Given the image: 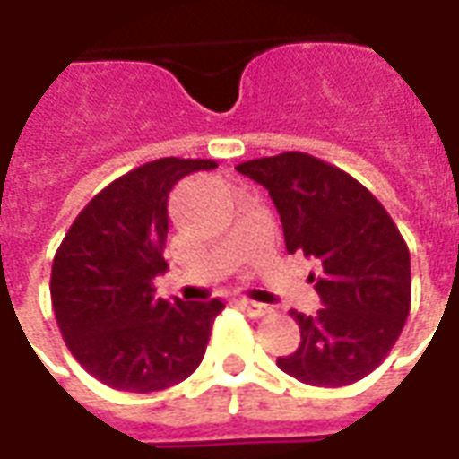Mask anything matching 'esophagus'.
Masks as SVG:
<instances>
[{"label": "esophagus", "mask_w": 459, "mask_h": 459, "mask_svg": "<svg viewBox=\"0 0 459 459\" xmlns=\"http://www.w3.org/2000/svg\"><path fill=\"white\" fill-rule=\"evenodd\" d=\"M240 308H243L250 318H264V316L273 314V307L257 304V301H250V299H240Z\"/></svg>", "instance_id": "34e87169"}]
</instances>
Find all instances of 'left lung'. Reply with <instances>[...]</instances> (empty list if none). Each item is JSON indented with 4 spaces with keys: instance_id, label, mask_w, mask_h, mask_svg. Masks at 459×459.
I'll return each mask as SVG.
<instances>
[{
    "instance_id": "left-lung-1",
    "label": "left lung",
    "mask_w": 459,
    "mask_h": 459,
    "mask_svg": "<svg viewBox=\"0 0 459 459\" xmlns=\"http://www.w3.org/2000/svg\"><path fill=\"white\" fill-rule=\"evenodd\" d=\"M263 185L280 212L287 253L321 267L311 274L324 308L291 311L299 348L277 368L311 386L359 382L389 355L411 308V257L392 216L368 186L308 152L236 165Z\"/></svg>"
}]
</instances>
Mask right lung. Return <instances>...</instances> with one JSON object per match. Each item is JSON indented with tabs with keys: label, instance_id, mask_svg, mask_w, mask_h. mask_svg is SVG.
<instances>
[{
	"label": "right lung",
	"instance_id": "add662e5",
	"mask_svg": "<svg viewBox=\"0 0 459 459\" xmlns=\"http://www.w3.org/2000/svg\"><path fill=\"white\" fill-rule=\"evenodd\" d=\"M213 160L160 158L126 172L77 213L53 257L50 299L73 358L118 392H160L192 375L206 351L212 301L155 297L165 273L168 196Z\"/></svg>",
	"mask_w": 459,
	"mask_h": 459
}]
</instances>
